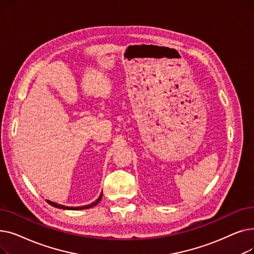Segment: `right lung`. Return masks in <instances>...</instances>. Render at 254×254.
<instances>
[{"mask_svg":"<svg viewBox=\"0 0 254 254\" xmlns=\"http://www.w3.org/2000/svg\"><path fill=\"white\" fill-rule=\"evenodd\" d=\"M102 196H103V192L100 194V196L96 199L95 202L89 204V205H86V206H81V207H68V206H64V205H61V204H58V203H55V202H51V201H49V199H46V201H47V203H48L49 205H51V206H53V207H56V208L64 209V210H83V209L92 208V207H95L96 205H98V204L101 202Z\"/></svg>","mask_w":254,"mask_h":254,"instance_id":"right-lung-1","label":"right lung"}]
</instances>
